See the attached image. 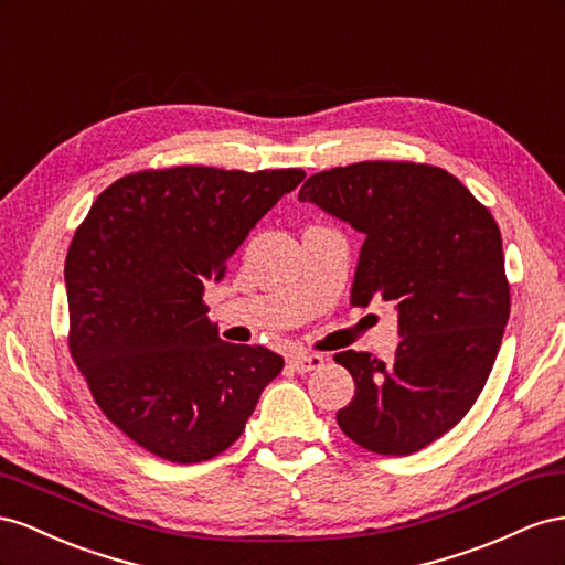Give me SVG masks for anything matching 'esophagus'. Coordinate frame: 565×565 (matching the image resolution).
I'll list each match as a JSON object with an SVG mask.
<instances>
[{
  "label": "esophagus",
  "instance_id": "1",
  "mask_svg": "<svg viewBox=\"0 0 565 565\" xmlns=\"http://www.w3.org/2000/svg\"><path fill=\"white\" fill-rule=\"evenodd\" d=\"M0 298H2V296H0ZM0 305H2V302H0ZM288 364H291L294 372L308 374V372H315V369L324 366V358H321V354L300 352V354H294V358H288Z\"/></svg>",
  "mask_w": 565,
  "mask_h": 565
}]
</instances>
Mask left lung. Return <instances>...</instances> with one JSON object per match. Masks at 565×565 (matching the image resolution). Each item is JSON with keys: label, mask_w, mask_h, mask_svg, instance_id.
I'll return each mask as SVG.
<instances>
[{"label": "left lung", "mask_w": 565, "mask_h": 565, "mask_svg": "<svg viewBox=\"0 0 565 565\" xmlns=\"http://www.w3.org/2000/svg\"><path fill=\"white\" fill-rule=\"evenodd\" d=\"M312 201L364 234L350 302H395L402 341L383 362L335 354L354 397L335 414L352 443L405 457L466 416L492 372L511 310L502 234L455 174L412 160H362L312 174Z\"/></svg>", "instance_id": "left-lung-1"}]
</instances>
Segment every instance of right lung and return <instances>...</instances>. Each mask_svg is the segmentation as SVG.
<instances>
[{
	"instance_id": "add662e5",
	"label": "right lung",
	"mask_w": 565,
	"mask_h": 565,
	"mask_svg": "<svg viewBox=\"0 0 565 565\" xmlns=\"http://www.w3.org/2000/svg\"><path fill=\"white\" fill-rule=\"evenodd\" d=\"M300 168L174 166L125 174L99 193L66 255L68 348L108 422L147 452L199 463L232 447L284 369L263 345L222 341L205 281Z\"/></svg>"
}]
</instances>
